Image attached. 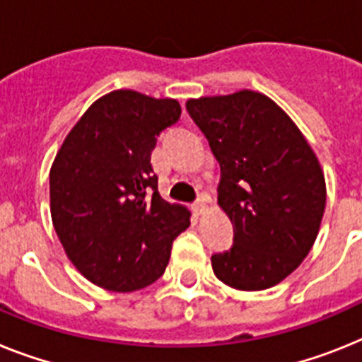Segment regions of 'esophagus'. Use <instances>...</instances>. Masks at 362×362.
Here are the masks:
<instances>
[{
  "label": "esophagus",
  "mask_w": 362,
  "mask_h": 362,
  "mask_svg": "<svg viewBox=\"0 0 362 362\" xmlns=\"http://www.w3.org/2000/svg\"><path fill=\"white\" fill-rule=\"evenodd\" d=\"M193 209H195V214H202L206 209V199L204 197H199V200H197L195 204H193Z\"/></svg>",
  "instance_id": "obj_1"
}]
</instances>
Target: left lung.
<instances>
[{
	"instance_id": "left-lung-1",
	"label": "left lung",
	"mask_w": 362,
	"mask_h": 362,
	"mask_svg": "<svg viewBox=\"0 0 362 362\" xmlns=\"http://www.w3.org/2000/svg\"><path fill=\"white\" fill-rule=\"evenodd\" d=\"M186 108L221 163L218 204L233 247L211 256L214 272L239 291L279 284L311 250L326 208V182L298 127L263 93L189 99Z\"/></svg>"
}]
</instances>
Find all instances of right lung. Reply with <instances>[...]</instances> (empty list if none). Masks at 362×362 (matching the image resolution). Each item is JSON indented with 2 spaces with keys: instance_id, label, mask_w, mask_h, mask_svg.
<instances>
[{
  "instance_id": "obj_1",
  "label": "right lung",
  "mask_w": 362,
  "mask_h": 362,
  "mask_svg": "<svg viewBox=\"0 0 362 362\" xmlns=\"http://www.w3.org/2000/svg\"><path fill=\"white\" fill-rule=\"evenodd\" d=\"M180 112L175 99L117 90L88 108L54 158V230L78 272L103 289L154 284L189 226V211L160 197L151 163L156 138Z\"/></svg>"
}]
</instances>
